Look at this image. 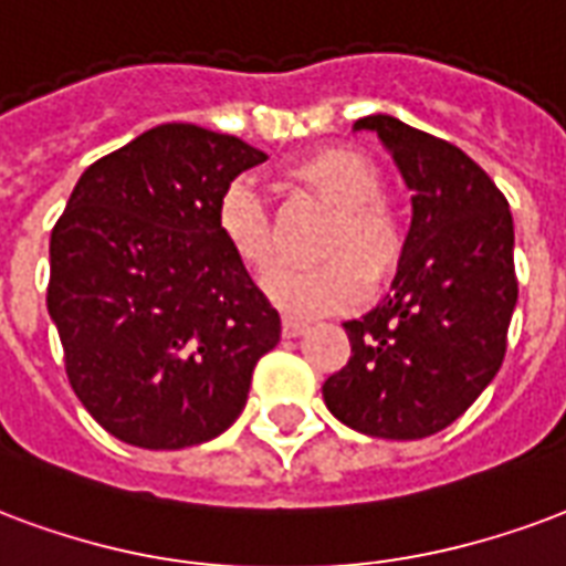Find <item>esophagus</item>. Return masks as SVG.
<instances>
[{
  "instance_id": "esophagus-1",
  "label": "esophagus",
  "mask_w": 566,
  "mask_h": 566,
  "mask_svg": "<svg viewBox=\"0 0 566 566\" xmlns=\"http://www.w3.org/2000/svg\"><path fill=\"white\" fill-rule=\"evenodd\" d=\"M305 329H308V321H300V317H284V321H282V336L284 338L303 336Z\"/></svg>"
}]
</instances>
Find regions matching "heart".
Returning <instances> with one entry per match:
<instances>
[{
    "mask_svg": "<svg viewBox=\"0 0 566 566\" xmlns=\"http://www.w3.org/2000/svg\"><path fill=\"white\" fill-rule=\"evenodd\" d=\"M287 182L338 209L326 230L321 254L329 258L312 270L284 272L270 284V300L287 315H324L363 303L371 282L396 275L405 258V228L396 212L378 200L384 177L366 155L326 146L287 167ZM216 230L237 261L258 279L279 266L275 228L266 203L245 182L224 188L216 207Z\"/></svg>",
    "mask_w": 566,
    "mask_h": 566,
    "instance_id": "heart-1",
    "label": "heart"
}]
</instances>
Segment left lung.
Instances as JSON below:
<instances>
[{
  "label": "left lung",
  "instance_id": "1",
  "mask_svg": "<svg viewBox=\"0 0 566 566\" xmlns=\"http://www.w3.org/2000/svg\"><path fill=\"white\" fill-rule=\"evenodd\" d=\"M375 132L411 188V230L392 291L347 321L350 359L324 384L350 429L417 441L462 417L504 363L518 300L510 203L459 146L375 113Z\"/></svg>",
  "mask_w": 566,
  "mask_h": 566
}]
</instances>
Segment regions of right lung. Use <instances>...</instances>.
<instances>
[{
    "mask_svg": "<svg viewBox=\"0 0 566 566\" xmlns=\"http://www.w3.org/2000/svg\"><path fill=\"white\" fill-rule=\"evenodd\" d=\"M233 134L155 125L83 170L50 233L48 312L71 389L113 438L144 450L212 441L245 408L282 317L216 230L242 170Z\"/></svg>",
    "mask_w": 566,
    "mask_h": 566,
    "instance_id": "right-lung-1",
    "label": "right lung"
}]
</instances>
